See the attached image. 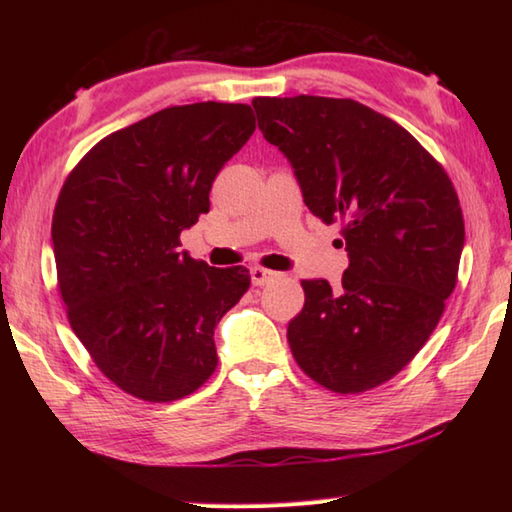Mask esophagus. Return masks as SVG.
Returning a JSON list of instances; mask_svg holds the SVG:
<instances>
[{
    "instance_id": "obj_1",
    "label": "esophagus",
    "mask_w": 512,
    "mask_h": 512,
    "mask_svg": "<svg viewBox=\"0 0 512 512\" xmlns=\"http://www.w3.org/2000/svg\"><path fill=\"white\" fill-rule=\"evenodd\" d=\"M275 279H277V273H273V270H266V268H259V266L250 268V281H253L255 286H266Z\"/></svg>"
}]
</instances>
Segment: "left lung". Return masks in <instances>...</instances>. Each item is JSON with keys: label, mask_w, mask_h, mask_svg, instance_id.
I'll use <instances>...</instances> for the list:
<instances>
[{"label": "left lung", "mask_w": 512, "mask_h": 512, "mask_svg": "<svg viewBox=\"0 0 512 512\" xmlns=\"http://www.w3.org/2000/svg\"><path fill=\"white\" fill-rule=\"evenodd\" d=\"M264 138L290 162L312 215L343 220L350 266L339 286L303 279L288 323L299 367L336 394L396 376L444 312L458 281V193L405 127L352 99L253 101Z\"/></svg>", "instance_id": "obj_1"}]
</instances>
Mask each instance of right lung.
<instances>
[{
    "mask_svg": "<svg viewBox=\"0 0 512 512\" xmlns=\"http://www.w3.org/2000/svg\"><path fill=\"white\" fill-rule=\"evenodd\" d=\"M253 132L250 105L167 107L94 145L59 193L52 246L70 325L140 400L184 398L215 372L213 330L250 277L195 262L180 233L209 213L215 176Z\"/></svg>",
    "mask_w": 512,
    "mask_h": 512,
    "instance_id": "obj_1",
    "label": "right lung"
}]
</instances>
